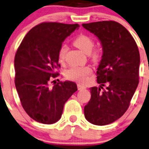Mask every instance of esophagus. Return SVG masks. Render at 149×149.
<instances>
[{"mask_svg":"<svg viewBox=\"0 0 149 149\" xmlns=\"http://www.w3.org/2000/svg\"><path fill=\"white\" fill-rule=\"evenodd\" d=\"M77 87H78V89H79V90L86 89V87L85 86H84V85H82V84H78V85H77Z\"/></svg>","mask_w":149,"mask_h":149,"instance_id":"esophagus-1","label":"esophagus"}]
</instances>
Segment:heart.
<instances>
[{
  "label": "heart",
  "mask_w": 149,
  "mask_h": 149,
  "mask_svg": "<svg viewBox=\"0 0 149 149\" xmlns=\"http://www.w3.org/2000/svg\"><path fill=\"white\" fill-rule=\"evenodd\" d=\"M73 44L76 47L79 48L86 54H89L94 45V42L92 39L84 34H81L76 37L73 41ZM66 52H67V46L65 45H62L60 47L58 52V58L59 62H63ZM91 57H92V59L96 61L100 58V54L98 52H94ZM91 72V69L88 66L71 67L65 72V77L68 80L82 82L86 80V76Z\"/></svg>",
  "instance_id": "obj_1"
}]
</instances>
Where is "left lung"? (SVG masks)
I'll return each instance as SVG.
<instances>
[{"mask_svg":"<svg viewBox=\"0 0 149 149\" xmlns=\"http://www.w3.org/2000/svg\"><path fill=\"white\" fill-rule=\"evenodd\" d=\"M82 26L98 38L102 47L97 71L100 86L89 88L91 99L84 107V115L92 124L105 125L124 115L137 88L139 48L130 32L116 22L103 21ZM105 85L106 89L102 91Z\"/></svg>","mask_w":149,"mask_h":149,"instance_id":"left-lung-1","label":"left lung"}]
</instances>
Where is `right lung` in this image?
<instances>
[{"instance_id": "right-lung-1", "label": "right lung", "mask_w": 149, "mask_h": 149, "mask_svg": "<svg viewBox=\"0 0 149 149\" xmlns=\"http://www.w3.org/2000/svg\"><path fill=\"white\" fill-rule=\"evenodd\" d=\"M79 25L45 22L25 36L14 59L15 85L25 112L35 121L53 124L61 119L63 107L77 91L76 83L59 81L51 88V79L58 76V52L67 37Z\"/></svg>"}]
</instances>
